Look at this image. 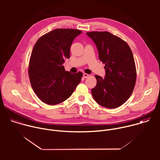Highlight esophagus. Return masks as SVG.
Returning <instances> with one entry per match:
<instances>
[{"label":"esophagus","mask_w":160,"mask_h":160,"mask_svg":"<svg viewBox=\"0 0 160 160\" xmlns=\"http://www.w3.org/2000/svg\"><path fill=\"white\" fill-rule=\"evenodd\" d=\"M89 77V75L87 74V73H83V78H87V77Z\"/></svg>","instance_id":"esophagus-1"}]
</instances>
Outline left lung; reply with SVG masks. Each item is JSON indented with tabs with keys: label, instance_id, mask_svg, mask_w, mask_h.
I'll use <instances>...</instances> for the list:
<instances>
[{
	"label": "left lung",
	"instance_id": "1",
	"mask_svg": "<svg viewBox=\"0 0 160 160\" xmlns=\"http://www.w3.org/2000/svg\"><path fill=\"white\" fill-rule=\"evenodd\" d=\"M98 50L99 60L105 64L104 78L96 75V86L91 92L94 100L107 108H116L131 96L136 82V68L129 45L108 32L86 33Z\"/></svg>",
	"mask_w": 160,
	"mask_h": 160
}]
</instances>
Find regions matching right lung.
<instances>
[{
	"label": "right lung",
	"instance_id": "add662e5",
	"mask_svg": "<svg viewBox=\"0 0 160 160\" xmlns=\"http://www.w3.org/2000/svg\"><path fill=\"white\" fill-rule=\"evenodd\" d=\"M82 31L55 29L42 36L35 43L30 56L28 75L37 97L45 104L55 105L70 98L83 74L65 71L62 64L70 57V47Z\"/></svg>",
	"mask_w": 160,
	"mask_h": 160
}]
</instances>
